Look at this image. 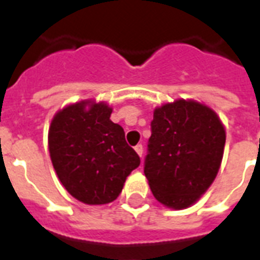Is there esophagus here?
I'll list each match as a JSON object with an SVG mask.
<instances>
[{
	"instance_id": "esophagus-1",
	"label": "esophagus",
	"mask_w": 260,
	"mask_h": 260,
	"mask_svg": "<svg viewBox=\"0 0 260 260\" xmlns=\"http://www.w3.org/2000/svg\"><path fill=\"white\" fill-rule=\"evenodd\" d=\"M135 151L138 152V155L142 158V156H143V146H142V144H138V146L135 147Z\"/></svg>"
}]
</instances>
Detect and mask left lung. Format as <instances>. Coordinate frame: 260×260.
Segmentation results:
<instances>
[{"instance_id":"1","label":"left lung","mask_w":260,"mask_h":260,"mask_svg":"<svg viewBox=\"0 0 260 260\" xmlns=\"http://www.w3.org/2000/svg\"><path fill=\"white\" fill-rule=\"evenodd\" d=\"M225 140L222 122L206 105L178 99L156 108L144 159L156 201L174 210L193 205L217 176Z\"/></svg>"}]
</instances>
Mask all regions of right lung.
I'll return each mask as SVG.
<instances>
[{
  "mask_svg": "<svg viewBox=\"0 0 260 260\" xmlns=\"http://www.w3.org/2000/svg\"><path fill=\"white\" fill-rule=\"evenodd\" d=\"M104 102L82 101L59 110L49 128V151L59 181L86 205L116 201L140 158L110 120Z\"/></svg>",
  "mask_w": 260,
  "mask_h": 260,
  "instance_id": "obj_1",
  "label": "right lung"
}]
</instances>
